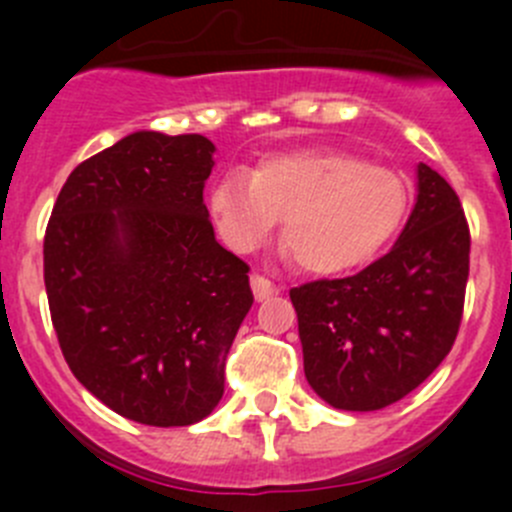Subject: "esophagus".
Masks as SVG:
<instances>
[{
  "mask_svg": "<svg viewBox=\"0 0 512 512\" xmlns=\"http://www.w3.org/2000/svg\"><path fill=\"white\" fill-rule=\"evenodd\" d=\"M250 285H252V294H255L257 302H265V299H270L272 294H277V287L272 285L267 277L257 275V272L250 277Z\"/></svg>",
  "mask_w": 512,
  "mask_h": 512,
  "instance_id": "1",
  "label": "esophagus"
}]
</instances>
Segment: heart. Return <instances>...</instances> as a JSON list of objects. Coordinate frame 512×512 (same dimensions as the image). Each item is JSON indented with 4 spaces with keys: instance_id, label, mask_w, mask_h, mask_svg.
<instances>
[{
    "instance_id": "heart-1",
    "label": "heart",
    "mask_w": 512,
    "mask_h": 512,
    "mask_svg": "<svg viewBox=\"0 0 512 512\" xmlns=\"http://www.w3.org/2000/svg\"><path fill=\"white\" fill-rule=\"evenodd\" d=\"M409 183L347 151L302 148L232 170L213 185L210 218L232 252H250L282 218L289 255L309 275L332 277L374 260L409 213Z\"/></svg>"
}]
</instances>
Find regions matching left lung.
<instances>
[{"label":"left lung","instance_id":"obj_1","mask_svg":"<svg viewBox=\"0 0 512 512\" xmlns=\"http://www.w3.org/2000/svg\"><path fill=\"white\" fill-rule=\"evenodd\" d=\"M416 205L381 260L344 280L289 289L314 394L342 411H379L421 386L461 327L468 282L466 215L426 163Z\"/></svg>","mask_w":512,"mask_h":512}]
</instances>
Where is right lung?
I'll return each mask as SVG.
<instances>
[{"instance_id": "right-lung-1", "label": "right lung", "mask_w": 512, "mask_h": 512, "mask_svg": "<svg viewBox=\"0 0 512 512\" xmlns=\"http://www.w3.org/2000/svg\"><path fill=\"white\" fill-rule=\"evenodd\" d=\"M205 136L136 131L61 188L44 285L76 379L146 426H190L218 406L225 359L252 307L250 267L215 240Z\"/></svg>"}]
</instances>
